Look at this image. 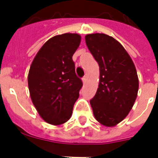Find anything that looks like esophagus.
Returning a JSON list of instances; mask_svg holds the SVG:
<instances>
[{"label": "esophagus", "mask_w": 158, "mask_h": 158, "mask_svg": "<svg viewBox=\"0 0 158 158\" xmlns=\"http://www.w3.org/2000/svg\"><path fill=\"white\" fill-rule=\"evenodd\" d=\"M82 80H83V83H84V84H85L86 83V80H87V76H85V77H84V78H83L82 79Z\"/></svg>", "instance_id": "34e87169"}]
</instances>
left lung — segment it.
Here are the masks:
<instances>
[{"label": "left lung", "instance_id": "obj_1", "mask_svg": "<svg viewBox=\"0 0 158 158\" xmlns=\"http://www.w3.org/2000/svg\"><path fill=\"white\" fill-rule=\"evenodd\" d=\"M87 47L100 68V82L89 101L96 119L106 127L123 121L135 102L139 79L128 52L118 40L105 34L85 36Z\"/></svg>", "mask_w": 158, "mask_h": 158}]
</instances>
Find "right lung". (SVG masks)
Listing matches in <instances>:
<instances>
[{
    "label": "right lung",
    "mask_w": 158,
    "mask_h": 158,
    "mask_svg": "<svg viewBox=\"0 0 158 158\" xmlns=\"http://www.w3.org/2000/svg\"><path fill=\"white\" fill-rule=\"evenodd\" d=\"M80 40L78 34L52 37L40 49L29 69L28 85L33 104L40 116L53 125L71 118L83 86L73 61Z\"/></svg>",
    "instance_id": "obj_1"
}]
</instances>
